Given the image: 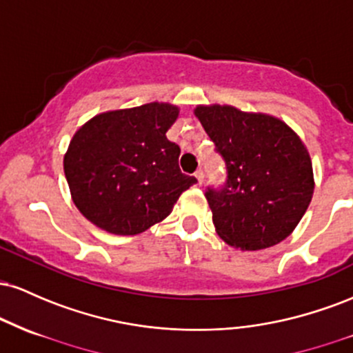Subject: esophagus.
Returning <instances> with one entry per match:
<instances>
[{"instance_id": "1", "label": "esophagus", "mask_w": 353, "mask_h": 353, "mask_svg": "<svg viewBox=\"0 0 353 353\" xmlns=\"http://www.w3.org/2000/svg\"><path fill=\"white\" fill-rule=\"evenodd\" d=\"M194 176H196V179H197V184L202 185V182H204V172H202L201 169H199V171H196V174H194Z\"/></svg>"}]
</instances>
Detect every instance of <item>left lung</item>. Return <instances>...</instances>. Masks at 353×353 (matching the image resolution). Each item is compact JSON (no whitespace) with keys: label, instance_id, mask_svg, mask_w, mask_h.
<instances>
[{"label":"left lung","instance_id":"1","mask_svg":"<svg viewBox=\"0 0 353 353\" xmlns=\"http://www.w3.org/2000/svg\"><path fill=\"white\" fill-rule=\"evenodd\" d=\"M194 114L228 165V184L208 189L217 236L241 250H261L289 237L314 194L310 154L279 117L229 104L196 106Z\"/></svg>","mask_w":353,"mask_h":353}]
</instances>
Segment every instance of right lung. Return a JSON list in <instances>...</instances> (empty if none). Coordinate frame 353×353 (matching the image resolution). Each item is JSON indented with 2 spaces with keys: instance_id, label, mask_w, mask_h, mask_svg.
<instances>
[{
  "instance_id": "right-lung-1",
  "label": "right lung",
  "mask_w": 353,
  "mask_h": 353,
  "mask_svg": "<svg viewBox=\"0 0 353 353\" xmlns=\"http://www.w3.org/2000/svg\"><path fill=\"white\" fill-rule=\"evenodd\" d=\"M179 117L169 103L112 109L86 121L64 154L71 199L96 228L136 236L164 221L196 177L181 172L179 145L165 137Z\"/></svg>"
}]
</instances>
